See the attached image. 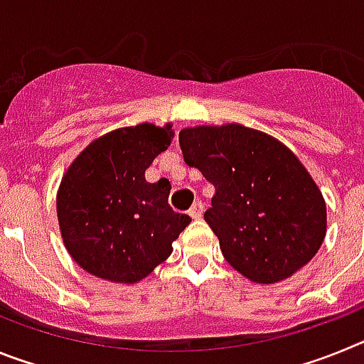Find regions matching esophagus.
<instances>
[{
	"instance_id": "obj_1",
	"label": "esophagus",
	"mask_w": 364,
	"mask_h": 364,
	"mask_svg": "<svg viewBox=\"0 0 364 364\" xmlns=\"http://www.w3.org/2000/svg\"><path fill=\"white\" fill-rule=\"evenodd\" d=\"M188 213H189V217L197 220V218H200L202 213H204V204H202L200 200H197V202H195V204L191 205V210H189Z\"/></svg>"
}]
</instances>
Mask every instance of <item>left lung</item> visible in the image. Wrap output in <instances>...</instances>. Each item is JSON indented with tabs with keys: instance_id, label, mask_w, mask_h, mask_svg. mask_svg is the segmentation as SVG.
<instances>
[{
	"instance_id": "left-lung-1",
	"label": "left lung",
	"mask_w": 364,
	"mask_h": 364,
	"mask_svg": "<svg viewBox=\"0 0 364 364\" xmlns=\"http://www.w3.org/2000/svg\"><path fill=\"white\" fill-rule=\"evenodd\" d=\"M178 142L188 166L215 186L204 220L237 272L272 284L310 262L326 233V205L284 144L237 124L182 129Z\"/></svg>"
}]
</instances>
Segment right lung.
I'll return each instance as SVG.
<instances>
[{"label":"right lung","mask_w":364,"mask_h":364,"mask_svg":"<svg viewBox=\"0 0 364 364\" xmlns=\"http://www.w3.org/2000/svg\"><path fill=\"white\" fill-rule=\"evenodd\" d=\"M171 134V125L117 129L85 147L69 167L58 191V222L70 257L85 272L136 282L171 255V242L191 218L169 205V182L146 180Z\"/></svg>","instance_id":"right-lung-1"}]
</instances>
